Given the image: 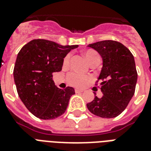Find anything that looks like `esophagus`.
<instances>
[{"mask_svg": "<svg viewBox=\"0 0 151 151\" xmlns=\"http://www.w3.org/2000/svg\"><path fill=\"white\" fill-rule=\"evenodd\" d=\"M75 91H76V93H80V92H83V90H81V89H75Z\"/></svg>", "mask_w": 151, "mask_h": 151, "instance_id": "1", "label": "esophagus"}]
</instances>
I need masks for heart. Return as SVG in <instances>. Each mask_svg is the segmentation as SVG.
<instances>
[{"instance_id": "obj_1", "label": "heart", "mask_w": 151, "mask_h": 151, "mask_svg": "<svg viewBox=\"0 0 151 151\" xmlns=\"http://www.w3.org/2000/svg\"><path fill=\"white\" fill-rule=\"evenodd\" d=\"M97 56H99V55H98V53L93 50H89L85 52V57L89 63H91V61L93 60ZM69 60H70V54L65 56V58L63 60V64H65V65L68 64ZM89 80H90V78L88 76H82L76 72H70L67 76V80H68V83L72 86H75V87H83Z\"/></svg>"}]
</instances>
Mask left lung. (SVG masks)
Returning a JSON list of instances; mask_svg holds the SVG:
<instances>
[{"instance_id":"8db88e82","label":"left lung","mask_w":151,"mask_h":151,"mask_svg":"<svg viewBox=\"0 0 151 151\" xmlns=\"http://www.w3.org/2000/svg\"><path fill=\"white\" fill-rule=\"evenodd\" d=\"M88 47L96 50L103 59L98 81H101L104 96H95L87 104L88 109L99 117H116L126 109L134 94L138 74L134 56L127 47L114 40L99 41Z\"/></svg>"}]
</instances>
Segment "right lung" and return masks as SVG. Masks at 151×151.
<instances>
[{"mask_svg": "<svg viewBox=\"0 0 151 151\" xmlns=\"http://www.w3.org/2000/svg\"><path fill=\"white\" fill-rule=\"evenodd\" d=\"M77 47L37 39L28 42L18 53L13 70L17 91L24 106L36 117L53 119L67 110L74 88H57L52 74L62 70L63 58Z\"/></svg>", "mask_w": 151, "mask_h": 151, "instance_id": "1", "label": "right lung"}]
</instances>
